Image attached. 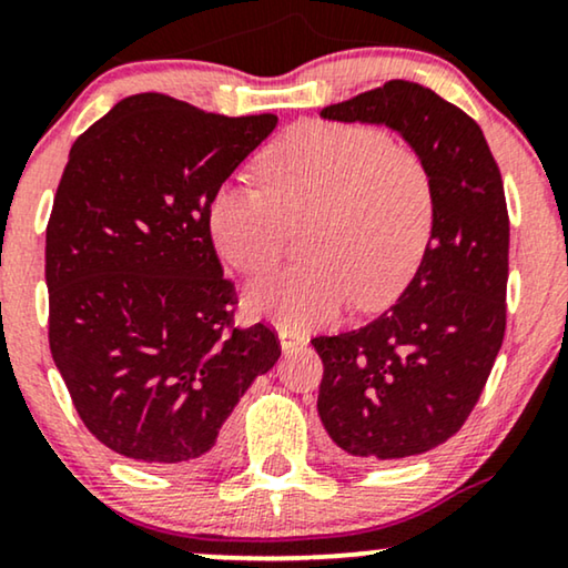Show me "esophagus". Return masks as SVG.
Here are the masks:
<instances>
[{
  "label": "esophagus",
  "mask_w": 568,
  "mask_h": 568,
  "mask_svg": "<svg viewBox=\"0 0 568 568\" xmlns=\"http://www.w3.org/2000/svg\"><path fill=\"white\" fill-rule=\"evenodd\" d=\"M277 339H281L283 353H291V349L306 345V337H303L301 332H293V329H281L277 332Z\"/></svg>",
  "instance_id": "esophagus-1"
}]
</instances>
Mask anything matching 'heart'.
I'll return each instance as SVG.
<instances>
[{
  "label": "heart",
  "mask_w": 568,
  "mask_h": 568,
  "mask_svg": "<svg viewBox=\"0 0 568 568\" xmlns=\"http://www.w3.org/2000/svg\"><path fill=\"white\" fill-rule=\"evenodd\" d=\"M265 190L221 185L207 205L213 244L231 267L257 273L303 231L308 265L275 270L244 291L254 316L316 329L349 306L394 298L417 270L435 221L433 174L378 128L301 123L260 162Z\"/></svg>",
  "instance_id": "1"
}]
</instances>
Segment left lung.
Masks as SVG:
<instances>
[{
  "label": "left lung",
  "instance_id": "obj_1",
  "mask_svg": "<svg viewBox=\"0 0 568 568\" xmlns=\"http://www.w3.org/2000/svg\"><path fill=\"white\" fill-rule=\"evenodd\" d=\"M318 115L386 125L433 174L435 221L409 285L361 329L311 339L324 363L318 417L339 455L409 458L458 433L505 339L501 174L481 128L425 84L390 79Z\"/></svg>",
  "mask_w": 568,
  "mask_h": 568
}]
</instances>
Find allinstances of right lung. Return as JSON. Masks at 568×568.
Here are the masks:
<instances>
[{
	"instance_id": "obj_1",
	"label": "right lung",
	"mask_w": 568,
	"mask_h": 568,
	"mask_svg": "<svg viewBox=\"0 0 568 568\" xmlns=\"http://www.w3.org/2000/svg\"><path fill=\"white\" fill-rule=\"evenodd\" d=\"M275 125L143 92L69 151L45 229L48 342L84 427L125 458H219L239 398L281 357L265 324L229 326L207 229L215 190Z\"/></svg>"
}]
</instances>
